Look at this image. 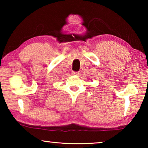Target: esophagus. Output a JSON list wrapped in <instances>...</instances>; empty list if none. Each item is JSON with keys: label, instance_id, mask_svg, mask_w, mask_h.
<instances>
[{"label": "esophagus", "instance_id": "34e87169", "mask_svg": "<svg viewBox=\"0 0 148 148\" xmlns=\"http://www.w3.org/2000/svg\"><path fill=\"white\" fill-rule=\"evenodd\" d=\"M73 74L74 75H78L79 74V72H73Z\"/></svg>", "mask_w": 148, "mask_h": 148}]
</instances>
